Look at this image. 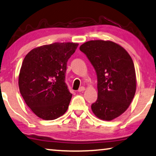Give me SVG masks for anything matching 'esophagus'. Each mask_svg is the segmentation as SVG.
I'll return each instance as SVG.
<instances>
[{"mask_svg":"<svg viewBox=\"0 0 156 156\" xmlns=\"http://www.w3.org/2000/svg\"><path fill=\"white\" fill-rule=\"evenodd\" d=\"M85 90V87H83V86H81V87H80V88L78 89V92H83V91H84Z\"/></svg>","mask_w":156,"mask_h":156,"instance_id":"34e87169","label":"esophagus"}]
</instances>
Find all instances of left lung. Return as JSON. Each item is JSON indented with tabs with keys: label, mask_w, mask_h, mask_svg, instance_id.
I'll return each mask as SVG.
<instances>
[{
	"label": "left lung",
	"mask_w": 156,
	"mask_h": 156,
	"mask_svg": "<svg viewBox=\"0 0 156 156\" xmlns=\"http://www.w3.org/2000/svg\"><path fill=\"white\" fill-rule=\"evenodd\" d=\"M98 78V99L91 105L96 117L111 121L124 112L136 93L135 68L126 50L111 41L92 40L80 47Z\"/></svg>",
	"instance_id": "8db88e82"
}]
</instances>
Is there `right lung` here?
I'll return each mask as SVG.
<instances>
[{"label":"right lung","instance_id":"right-lung-1","mask_svg":"<svg viewBox=\"0 0 156 156\" xmlns=\"http://www.w3.org/2000/svg\"><path fill=\"white\" fill-rule=\"evenodd\" d=\"M77 43H54L35 48L24 58L19 88L24 100L37 117L53 120L67 111L72 94L66 83L67 61Z\"/></svg>","mask_w":156,"mask_h":156}]
</instances>
